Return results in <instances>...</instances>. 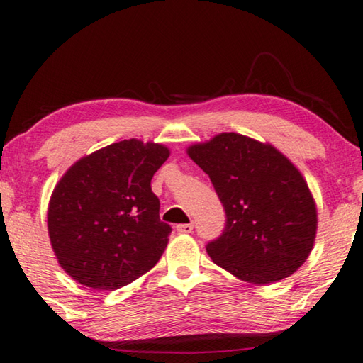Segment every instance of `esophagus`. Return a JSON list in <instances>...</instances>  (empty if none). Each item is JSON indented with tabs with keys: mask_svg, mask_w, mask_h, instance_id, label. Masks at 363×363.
I'll list each match as a JSON object with an SVG mask.
<instances>
[{
	"mask_svg": "<svg viewBox=\"0 0 363 363\" xmlns=\"http://www.w3.org/2000/svg\"><path fill=\"white\" fill-rule=\"evenodd\" d=\"M178 233H191L193 231V223H180L177 225Z\"/></svg>",
	"mask_w": 363,
	"mask_h": 363,
	"instance_id": "obj_1",
	"label": "esophagus"
}]
</instances>
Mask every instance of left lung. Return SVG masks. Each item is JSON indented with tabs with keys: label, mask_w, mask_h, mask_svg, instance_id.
Masks as SVG:
<instances>
[{
	"label": "left lung",
	"mask_w": 363,
	"mask_h": 363,
	"mask_svg": "<svg viewBox=\"0 0 363 363\" xmlns=\"http://www.w3.org/2000/svg\"><path fill=\"white\" fill-rule=\"evenodd\" d=\"M209 175L227 225L207 254L238 280L257 286L299 269L317 236V204L299 169L272 146L218 133L186 150Z\"/></svg>",
	"instance_id": "1"
}]
</instances>
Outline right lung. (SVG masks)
<instances>
[{
	"instance_id": "add662e5",
	"label": "right lung",
	"mask_w": 363,
	"mask_h": 363,
	"mask_svg": "<svg viewBox=\"0 0 363 363\" xmlns=\"http://www.w3.org/2000/svg\"><path fill=\"white\" fill-rule=\"evenodd\" d=\"M170 156L160 143L130 138L70 165L48 204V235L75 281L114 291L159 262L172 228L159 218L151 180Z\"/></svg>"
}]
</instances>
